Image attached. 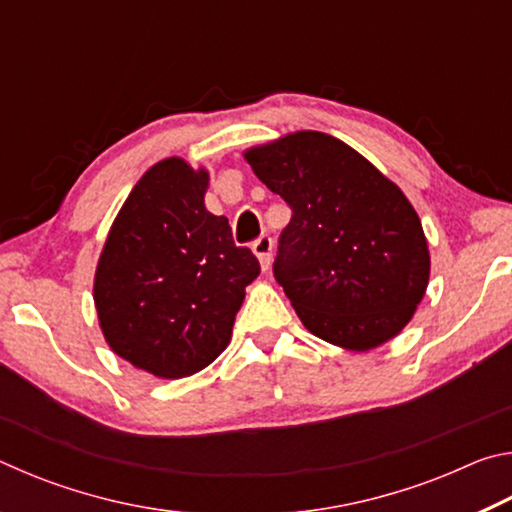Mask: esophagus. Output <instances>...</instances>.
Here are the masks:
<instances>
[{
  "label": "esophagus",
  "mask_w": 512,
  "mask_h": 512,
  "mask_svg": "<svg viewBox=\"0 0 512 512\" xmlns=\"http://www.w3.org/2000/svg\"><path fill=\"white\" fill-rule=\"evenodd\" d=\"M253 253L259 259V266H262V271H266L268 266H271V255H273V239L264 235L259 237L255 244H253Z\"/></svg>",
  "instance_id": "obj_1"
}]
</instances>
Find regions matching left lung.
I'll use <instances>...</instances> for the list:
<instances>
[{"label": "left lung", "instance_id": "8db88e82", "mask_svg": "<svg viewBox=\"0 0 512 512\" xmlns=\"http://www.w3.org/2000/svg\"><path fill=\"white\" fill-rule=\"evenodd\" d=\"M255 176L289 203L273 273L311 334L368 352L411 323L431 255L409 198L336 137L296 131L244 151Z\"/></svg>", "mask_w": 512, "mask_h": 512}]
</instances>
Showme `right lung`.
I'll list each match as a JSON object with an SVG mask.
<instances>
[{"label":"right lung","mask_w":512,"mask_h":512,"mask_svg":"<svg viewBox=\"0 0 512 512\" xmlns=\"http://www.w3.org/2000/svg\"><path fill=\"white\" fill-rule=\"evenodd\" d=\"M210 171L171 155L137 180L103 241L92 296L110 350L183 379L228 348L257 257L205 207Z\"/></svg>","instance_id":"1"}]
</instances>
